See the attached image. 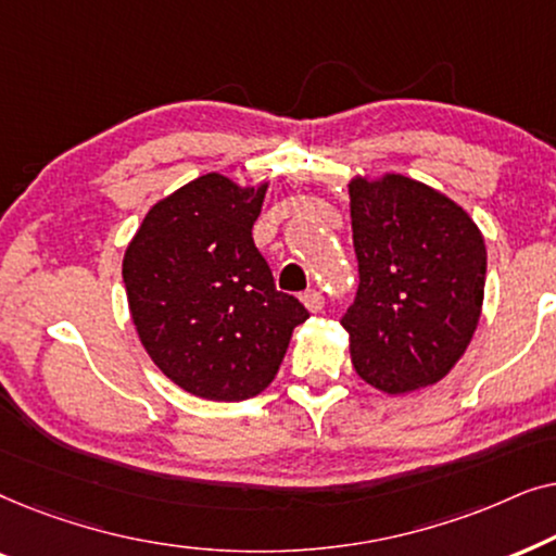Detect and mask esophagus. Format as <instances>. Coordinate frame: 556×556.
<instances>
[{"instance_id":"34e87169","label":"esophagus","mask_w":556,"mask_h":556,"mask_svg":"<svg viewBox=\"0 0 556 556\" xmlns=\"http://www.w3.org/2000/svg\"><path fill=\"white\" fill-rule=\"evenodd\" d=\"M301 301H303V306L311 311V314H318V311L324 308V293L318 291V288H308V291L301 295Z\"/></svg>"}]
</instances>
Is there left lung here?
Masks as SVG:
<instances>
[{"label":"left lung","mask_w":556,"mask_h":556,"mask_svg":"<svg viewBox=\"0 0 556 556\" xmlns=\"http://www.w3.org/2000/svg\"><path fill=\"white\" fill-rule=\"evenodd\" d=\"M349 197L359 288L341 326L354 369L387 394L435 384L481 318L483 235L453 200L402 174L356 177Z\"/></svg>","instance_id":"1"}]
</instances>
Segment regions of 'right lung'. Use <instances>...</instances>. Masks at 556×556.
<instances>
[{
    "mask_svg": "<svg viewBox=\"0 0 556 556\" xmlns=\"http://www.w3.org/2000/svg\"><path fill=\"white\" fill-rule=\"evenodd\" d=\"M265 189L204 174L156 202L126 248L124 283L141 344L197 397L261 394L308 318L295 295L278 291L253 242Z\"/></svg>",
    "mask_w": 556,
    "mask_h": 556,
    "instance_id": "1",
    "label": "right lung"
}]
</instances>
